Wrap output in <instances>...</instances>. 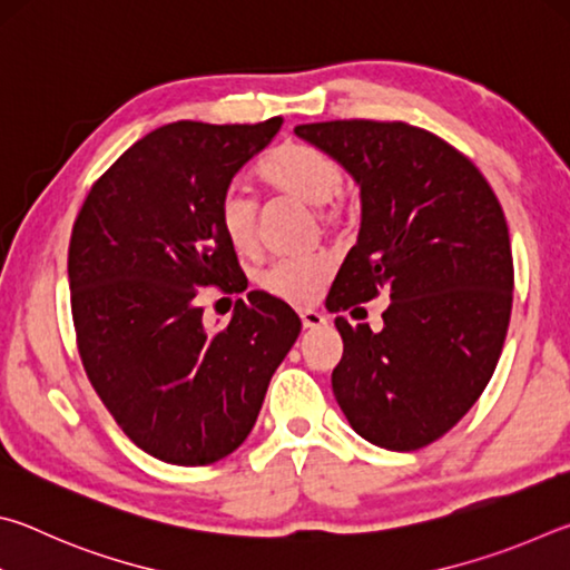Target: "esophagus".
<instances>
[{"label":"esophagus","instance_id":"1","mask_svg":"<svg viewBox=\"0 0 570 570\" xmlns=\"http://www.w3.org/2000/svg\"><path fill=\"white\" fill-rule=\"evenodd\" d=\"M298 316H302L304 330H322V326H326V322H330L322 312H316V308H304Z\"/></svg>","mask_w":570,"mask_h":570}]
</instances>
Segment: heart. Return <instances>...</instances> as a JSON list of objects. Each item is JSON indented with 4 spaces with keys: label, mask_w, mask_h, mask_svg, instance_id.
Listing matches in <instances>:
<instances>
[{
    "label": "heart",
    "mask_w": 570,
    "mask_h": 570,
    "mask_svg": "<svg viewBox=\"0 0 570 570\" xmlns=\"http://www.w3.org/2000/svg\"><path fill=\"white\" fill-rule=\"evenodd\" d=\"M256 178L266 188L282 196L314 206V218L326 230L344 226L346 208L340 198L344 180L342 166L330 153L302 140H286L268 150L258 163ZM218 226L224 230L230 248L238 254H250L256 248V204L246 190L236 186L226 188L218 198ZM332 264L322 254L278 258L258 276L264 292L284 298L288 304H308L320 294Z\"/></svg>",
    "instance_id": "heart-1"
}]
</instances>
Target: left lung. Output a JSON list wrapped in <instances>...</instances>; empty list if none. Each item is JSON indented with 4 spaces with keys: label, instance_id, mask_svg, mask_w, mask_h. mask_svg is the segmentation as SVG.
<instances>
[{
    "label": "left lung",
    "instance_id": "left-lung-1",
    "mask_svg": "<svg viewBox=\"0 0 570 570\" xmlns=\"http://www.w3.org/2000/svg\"><path fill=\"white\" fill-rule=\"evenodd\" d=\"M294 132L360 186V236L326 306L360 312L390 296L382 332L334 320L344 340L334 397L372 445L420 450L465 417L503 352L513 308L503 208L460 150L414 125L332 120Z\"/></svg>",
    "mask_w": 570,
    "mask_h": 570
}]
</instances>
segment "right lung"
Wrapping results in <instances>:
<instances>
[{
    "instance_id": "right-lung-1",
    "label": "right lung",
    "mask_w": 570,
    "mask_h": 570,
    "mask_svg": "<svg viewBox=\"0 0 570 570\" xmlns=\"http://www.w3.org/2000/svg\"><path fill=\"white\" fill-rule=\"evenodd\" d=\"M282 122L163 125L92 183L75 218L67 274L82 366L125 435L170 465H210L248 438L302 332L266 292L238 298L220 330L198 298L246 288L218 198Z\"/></svg>"
}]
</instances>
